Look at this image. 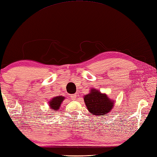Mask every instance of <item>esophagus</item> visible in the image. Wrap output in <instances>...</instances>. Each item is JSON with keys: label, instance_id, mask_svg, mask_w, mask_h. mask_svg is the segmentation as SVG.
<instances>
[{"label": "esophagus", "instance_id": "esophagus-1", "mask_svg": "<svg viewBox=\"0 0 157 157\" xmlns=\"http://www.w3.org/2000/svg\"><path fill=\"white\" fill-rule=\"evenodd\" d=\"M71 97L72 100H75L76 99V94H73V95H71Z\"/></svg>", "mask_w": 157, "mask_h": 157}]
</instances>
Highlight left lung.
Masks as SVG:
<instances>
[{"mask_svg":"<svg viewBox=\"0 0 157 157\" xmlns=\"http://www.w3.org/2000/svg\"><path fill=\"white\" fill-rule=\"evenodd\" d=\"M84 101L89 112L97 116H104L110 112L114 106V101L110 99L106 94L94 88L84 96Z\"/></svg>","mask_w":157,"mask_h":157,"instance_id":"left-lung-1","label":"left lung"}]
</instances>
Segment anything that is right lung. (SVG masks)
<instances>
[{"instance_id": "1", "label": "right lung", "mask_w": 157, "mask_h": 157, "mask_svg": "<svg viewBox=\"0 0 157 157\" xmlns=\"http://www.w3.org/2000/svg\"><path fill=\"white\" fill-rule=\"evenodd\" d=\"M65 97L63 96H57L52 98L49 101V106L54 111H58L60 109L62 102L63 101Z\"/></svg>"}]
</instances>
